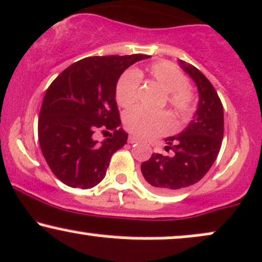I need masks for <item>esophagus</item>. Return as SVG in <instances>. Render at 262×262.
Listing matches in <instances>:
<instances>
[{"instance_id": "esophagus-1", "label": "esophagus", "mask_w": 262, "mask_h": 262, "mask_svg": "<svg viewBox=\"0 0 262 262\" xmlns=\"http://www.w3.org/2000/svg\"><path fill=\"white\" fill-rule=\"evenodd\" d=\"M128 143H129V144H134V143H138V138L130 136L128 138Z\"/></svg>"}]
</instances>
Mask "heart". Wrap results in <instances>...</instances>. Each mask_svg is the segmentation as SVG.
<instances>
[{"instance_id":"1","label":"heart","mask_w":262,"mask_h":262,"mask_svg":"<svg viewBox=\"0 0 262 262\" xmlns=\"http://www.w3.org/2000/svg\"><path fill=\"white\" fill-rule=\"evenodd\" d=\"M149 74L164 92L166 102L179 116L186 117L191 113L195 104V93L188 84V77L182 70L169 62L154 63L149 67ZM142 85V76L136 70L124 72L117 83L116 99L123 108L136 103ZM126 130L143 139H155L174 129L173 117L168 112H149L143 108H133L124 116Z\"/></svg>"}]
</instances>
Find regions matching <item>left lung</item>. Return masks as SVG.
Instances as JSON below:
<instances>
[{"label": "left lung", "mask_w": 262, "mask_h": 262, "mask_svg": "<svg viewBox=\"0 0 262 262\" xmlns=\"http://www.w3.org/2000/svg\"><path fill=\"white\" fill-rule=\"evenodd\" d=\"M180 66L196 83L198 109L185 130L165 139V150L171 154L154 153L140 166L146 183L163 194L182 190L203 179L217 158L224 137L223 103L214 85L194 66L182 61Z\"/></svg>", "instance_id": "8db88e82"}]
</instances>
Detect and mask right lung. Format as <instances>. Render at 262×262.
<instances>
[{"instance_id": "obj_1", "label": "right lung", "mask_w": 262, "mask_h": 262, "mask_svg": "<svg viewBox=\"0 0 262 262\" xmlns=\"http://www.w3.org/2000/svg\"><path fill=\"white\" fill-rule=\"evenodd\" d=\"M146 54L94 56L73 63L57 77L43 98L38 140L46 162L71 188L91 189L105 177L112 155L126 144L120 128L116 87L120 74ZM96 131L109 134L102 145Z\"/></svg>"}]
</instances>
